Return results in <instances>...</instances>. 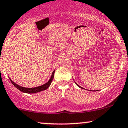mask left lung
Listing matches in <instances>:
<instances>
[{"instance_id":"left-lung-1","label":"left lung","mask_w":128,"mask_h":128,"mask_svg":"<svg viewBox=\"0 0 128 128\" xmlns=\"http://www.w3.org/2000/svg\"><path fill=\"white\" fill-rule=\"evenodd\" d=\"M76 84V85H77V86H79V87H80V88H81V87H80V86H78V84ZM82 89H83V88H82Z\"/></svg>"}]
</instances>
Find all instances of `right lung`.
<instances>
[{
	"label": "right lung",
	"instance_id": "right-lung-1",
	"mask_svg": "<svg viewBox=\"0 0 128 128\" xmlns=\"http://www.w3.org/2000/svg\"><path fill=\"white\" fill-rule=\"evenodd\" d=\"M54 72L55 70H54L53 72L52 73V75L51 78H50V80L47 82V83L44 84L42 86H40L37 87V88H24V87L20 86L16 84V83L13 82L12 80L10 78V81L12 82V83L14 86L15 87L17 88L18 89H19V90H20L21 92H25V93H27V94H34L36 93V92H40V91H42L44 90L47 89V88L50 86V85L51 84L52 82L53 78H54Z\"/></svg>",
	"mask_w": 128,
	"mask_h": 128
}]
</instances>
